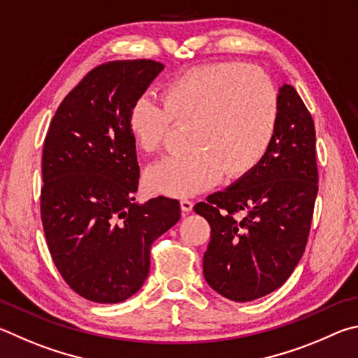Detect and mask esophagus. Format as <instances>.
<instances>
[{"instance_id":"34e87169","label":"esophagus","mask_w":358,"mask_h":358,"mask_svg":"<svg viewBox=\"0 0 358 358\" xmlns=\"http://www.w3.org/2000/svg\"><path fill=\"white\" fill-rule=\"evenodd\" d=\"M180 210H182L184 214H189V212L193 210V203L189 201V199H180Z\"/></svg>"}]
</instances>
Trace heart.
Returning a JSON list of instances; mask_svg holds the SVG:
<instances>
[{
  "instance_id": "1",
  "label": "heart",
  "mask_w": 358,
  "mask_h": 358,
  "mask_svg": "<svg viewBox=\"0 0 358 358\" xmlns=\"http://www.w3.org/2000/svg\"><path fill=\"white\" fill-rule=\"evenodd\" d=\"M278 122L277 91L258 67L220 62L193 67L163 86L160 105L143 96L129 111L131 140L154 152L176 127H189L190 150L149 169L157 195L190 196L209 189L220 174L239 179L258 166Z\"/></svg>"
}]
</instances>
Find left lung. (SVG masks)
Instances as JSON below:
<instances>
[{"label":"left lung","instance_id":"left-lung-1","mask_svg":"<svg viewBox=\"0 0 358 358\" xmlns=\"http://www.w3.org/2000/svg\"><path fill=\"white\" fill-rule=\"evenodd\" d=\"M316 195L315 122L297 91L283 85L277 130L264 159L193 208L210 224L203 272L212 289L234 302L278 289L305 252Z\"/></svg>","mask_w":358,"mask_h":358}]
</instances>
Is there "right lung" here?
<instances>
[{"mask_svg":"<svg viewBox=\"0 0 358 358\" xmlns=\"http://www.w3.org/2000/svg\"><path fill=\"white\" fill-rule=\"evenodd\" d=\"M165 66L110 61L67 94L43 143L41 215L56 268L91 302L141 289L150 245L180 218L178 199L136 203L140 166L129 111Z\"/></svg>","mask_w":358,"mask_h":358,"instance_id":"add662e5","label":"right lung"}]
</instances>
